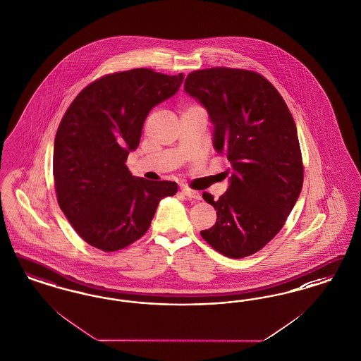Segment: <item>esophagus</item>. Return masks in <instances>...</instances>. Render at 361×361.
<instances>
[{
    "instance_id": "34e87169",
    "label": "esophagus",
    "mask_w": 361,
    "mask_h": 361,
    "mask_svg": "<svg viewBox=\"0 0 361 361\" xmlns=\"http://www.w3.org/2000/svg\"><path fill=\"white\" fill-rule=\"evenodd\" d=\"M181 192L187 196L188 199L190 200H201V193L199 190H195V189H190L189 187H181Z\"/></svg>"
}]
</instances>
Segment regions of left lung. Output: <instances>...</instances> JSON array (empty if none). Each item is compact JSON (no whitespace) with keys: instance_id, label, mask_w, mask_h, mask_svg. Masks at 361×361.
<instances>
[{"instance_id":"1","label":"left lung","mask_w":361,"mask_h":361,"mask_svg":"<svg viewBox=\"0 0 361 361\" xmlns=\"http://www.w3.org/2000/svg\"><path fill=\"white\" fill-rule=\"evenodd\" d=\"M184 90L208 109L214 148L232 165L225 195L214 200L202 193L217 221L200 235L226 257H247L281 231L301 192L304 165L295 120L277 89L253 71H195Z\"/></svg>"}]
</instances>
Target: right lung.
Returning a JSON list of instances; mask_svg holds the SVG:
<instances>
[{
	"mask_svg": "<svg viewBox=\"0 0 361 361\" xmlns=\"http://www.w3.org/2000/svg\"><path fill=\"white\" fill-rule=\"evenodd\" d=\"M183 80V73L148 68L102 75L63 114L54 138V188L61 211L89 245L116 252L133 244L149 229L160 200L177 193L173 181L136 178L125 162L150 109L172 97Z\"/></svg>",
	"mask_w": 361,
	"mask_h": 361,
	"instance_id": "1",
	"label": "right lung"
}]
</instances>
